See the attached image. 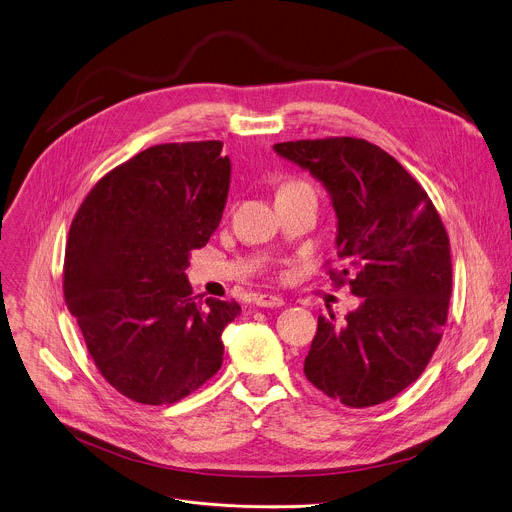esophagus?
<instances>
[{
  "label": "esophagus",
  "instance_id": "34e87169",
  "mask_svg": "<svg viewBox=\"0 0 512 512\" xmlns=\"http://www.w3.org/2000/svg\"><path fill=\"white\" fill-rule=\"evenodd\" d=\"M255 304L259 308H281V306H285L283 298L273 296V294H257L255 296Z\"/></svg>",
  "mask_w": 512,
  "mask_h": 512
}]
</instances>
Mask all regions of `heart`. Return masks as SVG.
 <instances>
[{"instance_id": "1", "label": "heart", "mask_w": 512, "mask_h": 512, "mask_svg": "<svg viewBox=\"0 0 512 512\" xmlns=\"http://www.w3.org/2000/svg\"><path fill=\"white\" fill-rule=\"evenodd\" d=\"M302 190H312L306 182H285V184H281L279 186V190H277V194H289V192H302Z\"/></svg>"}]
</instances>
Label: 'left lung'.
<instances>
[{"instance_id":"left-lung-1","label":"left lung","mask_w":512,"mask_h":512,"mask_svg":"<svg viewBox=\"0 0 512 512\" xmlns=\"http://www.w3.org/2000/svg\"><path fill=\"white\" fill-rule=\"evenodd\" d=\"M330 194L342 269L360 298L342 324L318 318L308 381L348 407L385 403L425 371L448 320L450 239L427 192L379 145L356 137L275 143Z\"/></svg>"}]
</instances>
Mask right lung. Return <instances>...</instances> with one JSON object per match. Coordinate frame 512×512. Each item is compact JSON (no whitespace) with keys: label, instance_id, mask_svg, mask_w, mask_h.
<instances>
[{"label":"right lung","instance_id":"1","mask_svg":"<svg viewBox=\"0 0 512 512\" xmlns=\"http://www.w3.org/2000/svg\"><path fill=\"white\" fill-rule=\"evenodd\" d=\"M223 141L154 145L103 176L68 231L64 300L105 381L143 405H172L223 364L237 302L192 298L188 255L223 218Z\"/></svg>","mask_w":512,"mask_h":512}]
</instances>
